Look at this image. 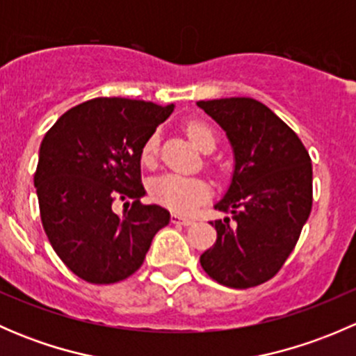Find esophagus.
Masks as SVG:
<instances>
[{"instance_id": "obj_1", "label": "esophagus", "mask_w": 356, "mask_h": 356, "mask_svg": "<svg viewBox=\"0 0 356 356\" xmlns=\"http://www.w3.org/2000/svg\"><path fill=\"white\" fill-rule=\"evenodd\" d=\"M172 224L191 225V224H195V220H193V218H189V217H182V215L174 213V215H172Z\"/></svg>"}]
</instances>
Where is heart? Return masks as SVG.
<instances>
[{
	"label": "heart",
	"instance_id": "b5f03b06",
	"mask_svg": "<svg viewBox=\"0 0 356 356\" xmlns=\"http://www.w3.org/2000/svg\"><path fill=\"white\" fill-rule=\"evenodd\" d=\"M186 134L203 152L215 148V132L208 124L191 120L186 124ZM158 155V136L153 134L143 145V161L152 165ZM153 200L179 213H191L211 196V188L204 179L182 177L177 174H165L155 179L149 186Z\"/></svg>",
	"mask_w": 356,
	"mask_h": 356
}]
</instances>
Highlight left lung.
Segmentation results:
<instances>
[{
	"mask_svg": "<svg viewBox=\"0 0 356 356\" xmlns=\"http://www.w3.org/2000/svg\"><path fill=\"white\" fill-rule=\"evenodd\" d=\"M234 149V174L215 204L231 217L210 222L217 241L200 257L218 284L253 288L274 277L312 211V160L296 132L253 98L198 102Z\"/></svg>",
	"mask_w": 356,
	"mask_h": 356,
	"instance_id": "left-lung-1",
	"label": "left lung"
}]
</instances>
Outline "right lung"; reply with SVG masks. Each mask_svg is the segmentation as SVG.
Wrapping results in <instances>:
<instances>
[{
    "instance_id": "add662e5",
    "label": "right lung",
    "mask_w": 356,
    "mask_h": 356,
    "mask_svg": "<svg viewBox=\"0 0 356 356\" xmlns=\"http://www.w3.org/2000/svg\"><path fill=\"white\" fill-rule=\"evenodd\" d=\"M174 105L95 98L63 113L46 132L34 174L46 236L82 281L113 284L134 274L153 238L170 222L143 204L141 149ZM124 211L114 213V203Z\"/></svg>"
}]
</instances>
